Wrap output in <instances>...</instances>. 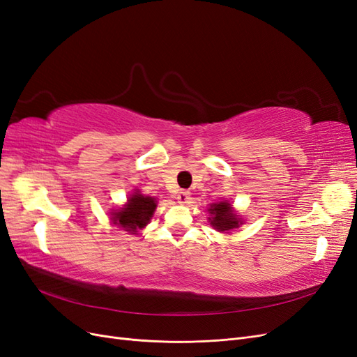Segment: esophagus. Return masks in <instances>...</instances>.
<instances>
[{
    "mask_svg": "<svg viewBox=\"0 0 357 357\" xmlns=\"http://www.w3.org/2000/svg\"><path fill=\"white\" fill-rule=\"evenodd\" d=\"M177 201L180 204H188L190 201V192L189 190H180L177 195Z\"/></svg>",
    "mask_w": 357,
    "mask_h": 357,
    "instance_id": "obj_1",
    "label": "esophagus"
}]
</instances>
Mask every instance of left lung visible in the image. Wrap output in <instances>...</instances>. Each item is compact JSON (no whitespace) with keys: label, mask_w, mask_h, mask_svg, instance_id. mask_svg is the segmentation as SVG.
Instances as JSON below:
<instances>
[{"label":"left lung","mask_w":357,"mask_h":357,"mask_svg":"<svg viewBox=\"0 0 357 357\" xmlns=\"http://www.w3.org/2000/svg\"><path fill=\"white\" fill-rule=\"evenodd\" d=\"M208 211L211 214L210 223L218 231H231L234 228H238L241 225V220L236 219L229 202L213 204Z\"/></svg>","instance_id":"left-lung-1"}]
</instances>
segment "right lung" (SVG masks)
I'll list each match as a JSON object with an SVG mask.
<instances>
[{
    "label": "right lung",
    "instance_id": "obj_1",
    "mask_svg": "<svg viewBox=\"0 0 357 357\" xmlns=\"http://www.w3.org/2000/svg\"><path fill=\"white\" fill-rule=\"evenodd\" d=\"M156 210V201L152 197H144L142 193H134L128 199V204L122 210L113 214V223L121 226L123 231L137 232L138 229L144 228L149 223L150 218Z\"/></svg>",
    "mask_w": 357,
    "mask_h": 357
}]
</instances>
